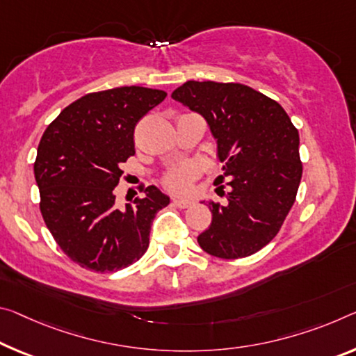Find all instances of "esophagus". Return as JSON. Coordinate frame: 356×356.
I'll use <instances>...</instances> for the list:
<instances>
[{
	"label": "esophagus",
	"mask_w": 356,
	"mask_h": 356,
	"mask_svg": "<svg viewBox=\"0 0 356 356\" xmlns=\"http://www.w3.org/2000/svg\"><path fill=\"white\" fill-rule=\"evenodd\" d=\"M172 204L180 207V209H187V207H190L191 204H193V202L188 201V200H174Z\"/></svg>",
	"instance_id": "1"
}]
</instances>
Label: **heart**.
<instances>
[{
    "mask_svg": "<svg viewBox=\"0 0 356 356\" xmlns=\"http://www.w3.org/2000/svg\"><path fill=\"white\" fill-rule=\"evenodd\" d=\"M196 172L191 166H180L174 168L169 171L165 177H163V184L168 190H171L172 193H187L190 188L191 180L195 179Z\"/></svg>",
    "mask_w": 356,
    "mask_h": 356,
    "instance_id": "heart-1",
    "label": "heart"
}]
</instances>
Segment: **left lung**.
<instances>
[{
	"label": "left lung",
	"mask_w": 356,
	"mask_h": 356,
	"mask_svg": "<svg viewBox=\"0 0 356 356\" xmlns=\"http://www.w3.org/2000/svg\"><path fill=\"white\" fill-rule=\"evenodd\" d=\"M171 97L206 118L223 163L228 202H209L212 223L198 236L209 255L236 259L275 238L302 176L300 134L277 101L242 83L188 81ZM223 190V185H222Z\"/></svg>",
	"instance_id": "1"
}]
</instances>
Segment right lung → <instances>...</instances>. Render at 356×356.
Wrapping results in <instances>:
<instances>
[{
    "instance_id": "1",
    "label": "right lung",
    "mask_w": 356,
    "mask_h": 356,
    "mask_svg": "<svg viewBox=\"0 0 356 356\" xmlns=\"http://www.w3.org/2000/svg\"><path fill=\"white\" fill-rule=\"evenodd\" d=\"M166 92L118 87L71 103L44 131L35 161L41 213L72 261L95 273L133 264L149 247L152 222L169 196L155 185L120 211L114 188L134 155V127Z\"/></svg>"
}]
</instances>
